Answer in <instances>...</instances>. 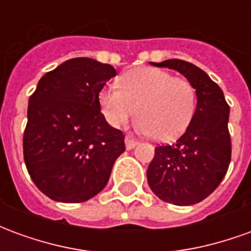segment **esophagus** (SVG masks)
<instances>
[{"label":"esophagus","instance_id":"esophagus-1","mask_svg":"<svg viewBox=\"0 0 251 251\" xmlns=\"http://www.w3.org/2000/svg\"><path fill=\"white\" fill-rule=\"evenodd\" d=\"M125 144H126V149H133V148L136 147L137 144H138V141L134 140V138H131V137H126Z\"/></svg>","mask_w":251,"mask_h":251}]
</instances>
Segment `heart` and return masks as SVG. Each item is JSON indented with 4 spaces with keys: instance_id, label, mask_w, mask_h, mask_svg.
Masks as SVG:
<instances>
[{
    "instance_id": "obj_1",
    "label": "heart",
    "mask_w": 251,
    "mask_h": 251,
    "mask_svg": "<svg viewBox=\"0 0 251 251\" xmlns=\"http://www.w3.org/2000/svg\"><path fill=\"white\" fill-rule=\"evenodd\" d=\"M98 102L104 120L120 127L136 113V126L156 141H171L181 136L196 109V91L185 77L171 72L141 67L125 72L118 87L100 90Z\"/></svg>"
}]
</instances>
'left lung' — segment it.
I'll use <instances>...</instances> for the list:
<instances>
[{
	"label": "left lung",
	"instance_id": "8db88e82",
	"mask_svg": "<svg viewBox=\"0 0 251 251\" xmlns=\"http://www.w3.org/2000/svg\"><path fill=\"white\" fill-rule=\"evenodd\" d=\"M153 66L183 74L196 90L198 104L184 134L172 145L154 148V157L148 167V183L164 201L195 204L215 191L230 165V106L221 87L199 67L180 59Z\"/></svg>",
	"mask_w": 251,
	"mask_h": 251
}]
</instances>
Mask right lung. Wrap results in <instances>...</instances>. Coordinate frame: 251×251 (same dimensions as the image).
<instances>
[{
    "instance_id": "right-lung-1",
    "label": "right lung",
    "mask_w": 251,
    "mask_h": 251,
    "mask_svg": "<svg viewBox=\"0 0 251 251\" xmlns=\"http://www.w3.org/2000/svg\"><path fill=\"white\" fill-rule=\"evenodd\" d=\"M115 68L75 57L47 72L29 97L23 149L30 179L48 198L82 203L106 187L125 152L124 133L100 113L98 95Z\"/></svg>"
}]
</instances>
